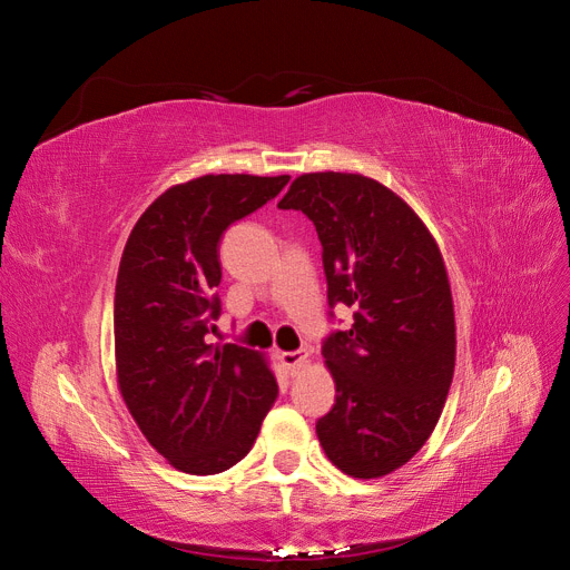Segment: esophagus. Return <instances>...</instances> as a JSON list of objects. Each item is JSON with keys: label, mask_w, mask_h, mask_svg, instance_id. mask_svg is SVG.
I'll use <instances>...</instances> for the list:
<instances>
[{"label": "esophagus", "mask_w": 570, "mask_h": 570, "mask_svg": "<svg viewBox=\"0 0 570 570\" xmlns=\"http://www.w3.org/2000/svg\"><path fill=\"white\" fill-rule=\"evenodd\" d=\"M306 356H308V352H306V350L283 352V354H281V364H283L289 373H295V371H299V368L306 364Z\"/></svg>", "instance_id": "1"}]
</instances>
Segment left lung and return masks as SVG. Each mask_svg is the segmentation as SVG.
<instances>
[{"instance_id":"1","label":"left lung","mask_w":570,"mask_h":570,"mask_svg":"<svg viewBox=\"0 0 570 570\" xmlns=\"http://www.w3.org/2000/svg\"><path fill=\"white\" fill-rule=\"evenodd\" d=\"M281 209L316 226L327 306L354 323L323 340L335 404L316 423L325 456L352 478L404 465L433 433L454 375L456 333L442 254L392 189L356 174H306Z\"/></svg>"}]
</instances>
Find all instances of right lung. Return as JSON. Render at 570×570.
<instances>
[{
	"mask_svg": "<svg viewBox=\"0 0 570 570\" xmlns=\"http://www.w3.org/2000/svg\"><path fill=\"white\" fill-rule=\"evenodd\" d=\"M289 176H202L149 204L120 256L114 340L120 394L142 435L178 471L243 461L278 396L264 356L214 344L220 237L281 195Z\"/></svg>",
	"mask_w": 570,
	"mask_h": 570,
	"instance_id": "right-lung-1",
	"label": "right lung"
}]
</instances>
